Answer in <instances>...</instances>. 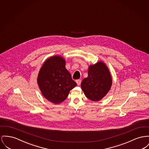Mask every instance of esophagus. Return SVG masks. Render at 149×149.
<instances>
[{"label":"esophagus","mask_w":149,"mask_h":149,"mask_svg":"<svg viewBox=\"0 0 149 149\" xmlns=\"http://www.w3.org/2000/svg\"><path fill=\"white\" fill-rule=\"evenodd\" d=\"M76 82H77V84H78V86H80V84H81V79L77 80H76Z\"/></svg>","instance_id":"esophagus-1"}]
</instances>
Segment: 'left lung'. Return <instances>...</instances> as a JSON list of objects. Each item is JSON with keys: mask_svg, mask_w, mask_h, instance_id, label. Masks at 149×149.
<instances>
[{"mask_svg": "<svg viewBox=\"0 0 149 149\" xmlns=\"http://www.w3.org/2000/svg\"><path fill=\"white\" fill-rule=\"evenodd\" d=\"M87 78L81 83V89L91 101H100L107 93L112 84L109 70L104 63L100 61L90 66Z\"/></svg>", "mask_w": 149, "mask_h": 149, "instance_id": "1", "label": "left lung"}]
</instances>
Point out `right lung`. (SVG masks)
Segmentation results:
<instances>
[{"label":"right lung","mask_w":149,"mask_h":149,"mask_svg":"<svg viewBox=\"0 0 149 149\" xmlns=\"http://www.w3.org/2000/svg\"><path fill=\"white\" fill-rule=\"evenodd\" d=\"M37 80L44 97L54 104L63 102L70 90L77 86L65 68V60L58 56L52 57L44 62Z\"/></svg>","instance_id":"1"}]
</instances>
